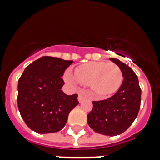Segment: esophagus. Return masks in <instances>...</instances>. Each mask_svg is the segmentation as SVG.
<instances>
[{
    "instance_id": "34e87169",
    "label": "esophagus",
    "mask_w": 160,
    "mask_h": 160,
    "mask_svg": "<svg viewBox=\"0 0 160 160\" xmlns=\"http://www.w3.org/2000/svg\"><path fill=\"white\" fill-rule=\"evenodd\" d=\"M84 99H85L84 95H83L82 94H80V95H79V96H78V100H79V102H81V101H82Z\"/></svg>"
}]
</instances>
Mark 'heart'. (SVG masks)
Listing matches in <instances>:
<instances>
[{
  "mask_svg": "<svg viewBox=\"0 0 160 160\" xmlns=\"http://www.w3.org/2000/svg\"><path fill=\"white\" fill-rule=\"evenodd\" d=\"M75 79L81 84L89 85L95 95L105 97L118 90L123 81V74L120 68L114 63L93 61L75 68ZM69 83L75 80L69 74L65 75Z\"/></svg>",
  "mask_w": 160,
  "mask_h": 160,
  "instance_id": "obj_1",
  "label": "heart"
}]
</instances>
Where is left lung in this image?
Wrapping results in <instances>:
<instances>
[{
    "instance_id": "8db88e82",
    "label": "left lung",
    "mask_w": 160,
    "mask_h": 160,
    "mask_svg": "<svg viewBox=\"0 0 160 160\" xmlns=\"http://www.w3.org/2000/svg\"><path fill=\"white\" fill-rule=\"evenodd\" d=\"M123 74V83L109 99L93 101V109L87 115L89 126L99 134L115 136L124 133L136 119L141 101V89L135 73L126 64L109 58Z\"/></svg>"
}]
</instances>
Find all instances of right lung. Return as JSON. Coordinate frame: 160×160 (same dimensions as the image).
I'll return each mask as SVG.
<instances>
[{
  "instance_id": "right-lung-1",
  "label": "right lung",
  "mask_w": 160,
  "mask_h": 160,
  "mask_svg": "<svg viewBox=\"0 0 160 160\" xmlns=\"http://www.w3.org/2000/svg\"><path fill=\"white\" fill-rule=\"evenodd\" d=\"M73 60L42 56L25 69L18 81L17 105L26 125L38 134L60 131L70 112L79 104L78 95L61 90L65 70Z\"/></svg>"
}]
</instances>
